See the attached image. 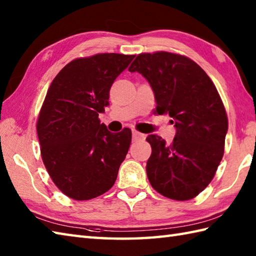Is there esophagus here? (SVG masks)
<instances>
[{"label": "esophagus", "mask_w": 256, "mask_h": 256, "mask_svg": "<svg viewBox=\"0 0 256 256\" xmlns=\"http://www.w3.org/2000/svg\"><path fill=\"white\" fill-rule=\"evenodd\" d=\"M132 136H133V140H145V135L143 133L138 132V131H133Z\"/></svg>", "instance_id": "esophagus-1"}]
</instances>
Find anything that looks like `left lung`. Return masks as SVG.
Masks as SVG:
<instances>
[{"instance_id":"left-lung-1","label":"left lung","mask_w":256,"mask_h":256,"mask_svg":"<svg viewBox=\"0 0 256 256\" xmlns=\"http://www.w3.org/2000/svg\"><path fill=\"white\" fill-rule=\"evenodd\" d=\"M128 70L148 81L155 113L168 114L177 130L170 145L157 135L146 138L152 146L146 164L152 187L172 200L197 197L224 153L228 116L214 84L192 59L168 52L138 54Z\"/></svg>"}]
</instances>
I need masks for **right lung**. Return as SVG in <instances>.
<instances>
[{
	"label": "right lung",
	"mask_w": 256,
	"mask_h": 256,
	"mask_svg": "<svg viewBox=\"0 0 256 256\" xmlns=\"http://www.w3.org/2000/svg\"><path fill=\"white\" fill-rule=\"evenodd\" d=\"M134 55L104 52L74 59L52 80L38 114L40 155L52 180L74 200H90L114 184L132 140L100 123L111 86Z\"/></svg>",
	"instance_id": "obj_1"
}]
</instances>
